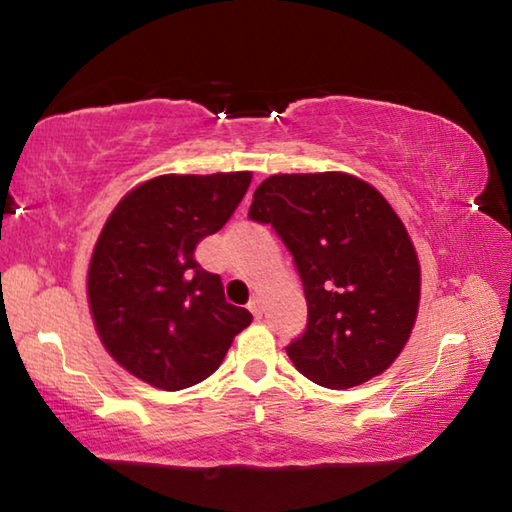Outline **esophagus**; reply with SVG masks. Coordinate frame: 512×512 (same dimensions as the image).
I'll list each match as a JSON object with an SVG mask.
<instances>
[{
	"label": "esophagus",
	"instance_id": "1",
	"mask_svg": "<svg viewBox=\"0 0 512 512\" xmlns=\"http://www.w3.org/2000/svg\"><path fill=\"white\" fill-rule=\"evenodd\" d=\"M248 309L253 311V316H259V314H262V302H259V298H257V296L250 298V302H248Z\"/></svg>",
	"mask_w": 512,
	"mask_h": 512
}]
</instances>
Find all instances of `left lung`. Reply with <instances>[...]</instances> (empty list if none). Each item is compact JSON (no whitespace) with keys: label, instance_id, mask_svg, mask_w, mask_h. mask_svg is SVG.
Returning <instances> with one entry per match:
<instances>
[{"label":"left lung","instance_id":"left-lung-1","mask_svg":"<svg viewBox=\"0 0 512 512\" xmlns=\"http://www.w3.org/2000/svg\"><path fill=\"white\" fill-rule=\"evenodd\" d=\"M248 219L271 225L305 289L293 366L336 391L391 366L418 314L420 264L386 198L348 173H280L255 189Z\"/></svg>","mask_w":512,"mask_h":512}]
</instances>
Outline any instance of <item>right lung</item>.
Segmentation results:
<instances>
[{
  "mask_svg": "<svg viewBox=\"0 0 512 512\" xmlns=\"http://www.w3.org/2000/svg\"><path fill=\"white\" fill-rule=\"evenodd\" d=\"M250 178L158 176L121 198L103 225L88 273L94 325L117 363L146 384L183 391L207 379L253 320L194 259L235 214Z\"/></svg>",
  "mask_w": 512,
  "mask_h": 512,
  "instance_id": "1",
  "label": "right lung"
}]
</instances>
